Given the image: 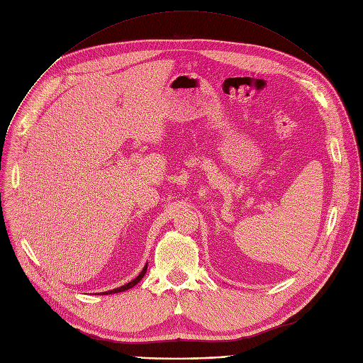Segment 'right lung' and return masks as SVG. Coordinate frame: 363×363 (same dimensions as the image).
Returning <instances> with one entry per match:
<instances>
[{
    "label": "right lung",
    "mask_w": 363,
    "mask_h": 363,
    "mask_svg": "<svg viewBox=\"0 0 363 363\" xmlns=\"http://www.w3.org/2000/svg\"><path fill=\"white\" fill-rule=\"evenodd\" d=\"M147 273V264H145V267L143 269V272L139 273L133 281H130L129 284H126V285H123V286H121V288H116V289H111V291H107V292H104V294H118V292H123V291H126V289H130V288H133L139 281H141V279L144 277V274Z\"/></svg>",
    "instance_id": "obj_1"
}]
</instances>
